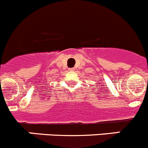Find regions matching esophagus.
Masks as SVG:
<instances>
[{
    "mask_svg": "<svg viewBox=\"0 0 148 148\" xmlns=\"http://www.w3.org/2000/svg\"><path fill=\"white\" fill-rule=\"evenodd\" d=\"M69 71H74V68H70Z\"/></svg>",
    "mask_w": 148,
    "mask_h": 148,
    "instance_id": "34e87169",
    "label": "esophagus"
}]
</instances>
